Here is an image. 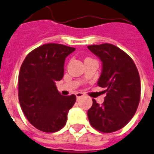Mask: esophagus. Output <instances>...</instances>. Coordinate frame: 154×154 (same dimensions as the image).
I'll return each mask as SVG.
<instances>
[{
    "label": "esophagus",
    "mask_w": 154,
    "mask_h": 154,
    "mask_svg": "<svg viewBox=\"0 0 154 154\" xmlns=\"http://www.w3.org/2000/svg\"><path fill=\"white\" fill-rule=\"evenodd\" d=\"M75 96H76V98L79 99L81 98V97L84 96V93H83V92H81V91H78V92H76L75 93Z\"/></svg>",
    "instance_id": "34e87169"
}]
</instances>
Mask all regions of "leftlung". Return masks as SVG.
Masks as SVG:
<instances>
[{
    "instance_id": "1",
    "label": "left lung",
    "mask_w": 154,
    "mask_h": 154,
    "mask_svg": "<svg viewBox=\"0 0 154 154\" xmlns=\"http://www.w3.org/2000/svg\"><path fill=\"white\" fill-rule=\"evenodd\" d=\"M88 48L102 62L98 86L105 88L106 96L101 105L92 100L88 111L91 125L102 133L122 128L137 112L140 98V80L132 58L112 44L91 45Z\"/></svg>"
}]
</instances>
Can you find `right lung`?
Masks as SVG:
<instances>
[{"label":"right lung","instance_id":"right-lung-1","mask_svg":"<svg viewBox=\"0 0 154 154\" xmlns=\"http://www.w3.org/2000/svg\"><path fill=\"white\" fill-rule=\"evenodd\" d=\"M75 51L62 44H45L29 52L21 64L20 105L27 120L40 131L54 133L63 128L75 103V95L62 96L56 88V82L63 77L65 59Z\"/></svg>","mask_w":154,"mask_h":154}]
</instances>
